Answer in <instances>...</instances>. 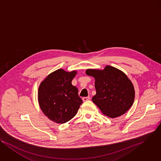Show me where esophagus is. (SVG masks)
Wrapping results in <instances>:
<instances>
[{"label":"esophagus","instance_id":"1","mask_svg":"<svg viewBox=\"0 0 161 161\" xmlns=\"http://www.w3.org/2000/svg\"><path fill=\"white\" fill-rule=\"evenodd\" d=\"M90 100V97L89 96H87V97H84L82 98V100L83 102H86V101H88Z\"/></svg>","mask_w":161,"mask_h":161}]
</instances>
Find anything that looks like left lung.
Listing matches in <instances>:
<instances>
[{"mask_svg": "<svg viewBox=\"0 0 161 161\" xmlns=\"http://www.w3.org/2000/svg\"><path fill=\"white\" fill-rule=\"evenodd\" d=\"M86 73L95 79L96 94L92 101L104 115L115 118L131 107L135 100V89L123 72L108 65L102 70L87 69Z\"/></svg>", "mask_w": 161, "mask_h": 161, "instance_id": "left-lung-1", "label": "left lung"}]
</instances>
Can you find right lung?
Masks as SVG:
<instances>
[{
	"label": "right lung",
	"mask_w": 161,
	"mask_h": 161,
	"mask_svg": "<svg viewBox=\"0 0 161 161\" xmlns=\"http://www.w3.org/2000/svg\"><path fill=\"white\" fill-rule=\"evenodd\" d=\"M76 74L75 70L69 72L58 69L48 75L39 86L40 107L45 115L54 122L63 124L69 121L82 103L78 89L72 84Z\"/></svg>",
	"instance_id": "1"
}]
</instances>
